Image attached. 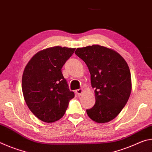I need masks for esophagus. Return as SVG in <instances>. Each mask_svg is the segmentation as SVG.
<instances>
[{"instance_id": "obj_1", "label": "esophagus", "mask_w": 152, "mask_h": 152, "mask_svg": "<svg viewBox=\"0 0 152 152\" xmlns=\"http://www.w3.org/2000/svg\"><path fill=\"white\" fill-rule=\"evenodd\" d=\"M82 92H83V90H82V88H79L76 91V94L78 95V96H80L82 94Z\"/></svg>"}]
</instances>
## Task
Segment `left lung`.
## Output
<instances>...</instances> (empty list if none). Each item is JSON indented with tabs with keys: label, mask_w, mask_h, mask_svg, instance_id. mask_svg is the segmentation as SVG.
Returning a JSON list of instances; mask_svg holds the SVG:
<instances>
[{
	"label": "left lung",
	"mask_w": 152,
	"mask_h": 152,
	"mask_svg": "<svg viewBox=\"0 0 152 152\" xmlns=\"http://www.w3.org/2000/svg\"><path fill=\"white\" fill-rule=\"evenodd\" d=\"M75 53L88 66L95 88L96 102L86 110L87 115L98 123L110 121L121 111L132 92L127 63L116 51L99 45L78 48Z\"/></svg>",
	"instance_id": "8db88e82"
}]
</instances>
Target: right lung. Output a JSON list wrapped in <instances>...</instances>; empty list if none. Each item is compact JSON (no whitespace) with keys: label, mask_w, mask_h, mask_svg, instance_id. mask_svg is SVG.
Segmentation results:
<instances>
[{"label":"right lung","mask_w":152,"mask_h":152,"mask_svg":"<svg viewBox=\"0 0 152 152\" xmlns=\"http://www.w3.org/2000/svg\"><path fill=\"white\" fill-rule=\"evenodd\" d=\"M75 50L61 46L45 49L35 53L25 66L22 76L24 99L31 111L43 122L60 119L74 97L61 68Z\"/></svg>","instance_id":"1"}]
</instances>
